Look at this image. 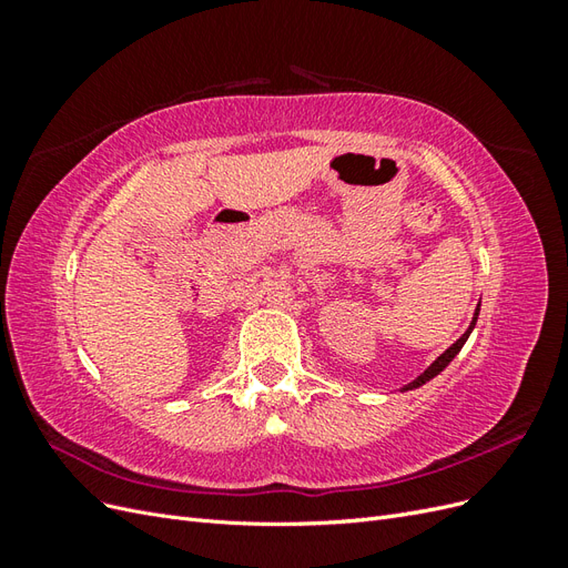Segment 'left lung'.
Returning a JSON list of instances; mask_svg holds the SVG:
<instances>
[{
  "label": "left lung",
  "instance_id": "8db88e82",
  "mask_svg": "<svg viewBox=\"0 0 568 568\" xmlns=\"http://www.w3.org/2000/svg\"><path fill=\"white\" fill-rule=\"evenodd\" d=\"M478 311H480V307H476V313H474V320H471V324H469V329L467 332H464L455 343H453V346L448 348V351H445L438 359H436V363L432 365V367H428L422 376H417V379L415 382H412V384H407L405 386V390H409V388H419L422 384H426L428 379H434V376L436 374H440L445 367H448L450 363H453V357L462 351V346H464V343H467V338H469V334H471V329H474V324H476V320H478Z\"/></svg>",
  "mask_w": 568,
  "mask_h": 568
}]
</instances>
